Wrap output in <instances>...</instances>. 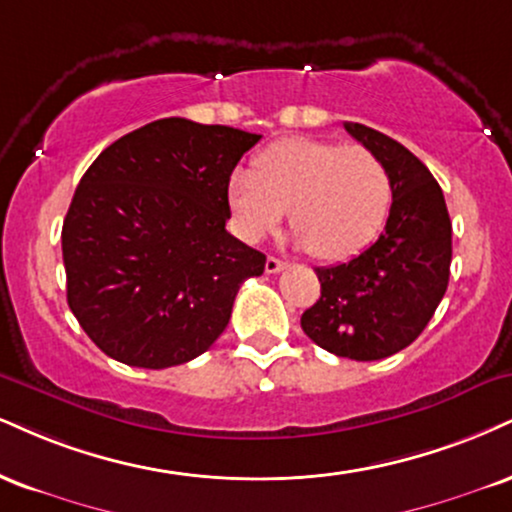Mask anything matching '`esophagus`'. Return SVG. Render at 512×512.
<instances>
[{
  "label": "esophagus",
  "mask_w": 512,
  "mask_h": 512,
  "mask_svg": "<svg viewBox=\"0 0 512 512\" xmlns=\"http://www.w3.org/2000/svg\"><path fill=\"white\" fill-rule=\"evenodd\" d=\"M286 269V262L276 260V257H267V262H264V272L267 274H279Z\"/></svg>",
  "instance_id": "esophagus-1"
}]
</instances>
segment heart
<instances>
[{
    "label": "heart",
    "instance_id": "1",
    "mask_svg": "<svg viewBox=\"0 0 512 512\" xmlns=\"http://www.w3.org/2000/svg\"><path fill=\"white\" fill-rule=\"evenodd\" d=\"M233 229L250 243L269 236L288 209L298 243L322 262L355 257L389 219L393 188L381 159L362 145L291 138L260 152L226 186Z\"/></svg>",
    "mask_w": 512,
    "mask_h": 512
}]
</instances>
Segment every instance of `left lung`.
<instances>
[{
    "label": "left lung",
    "instance_id": "8db88e82",
    "mask_svg": "<svg viewBox=\"0 0 512 512\" xmlns=\"http://www.w3.org/2000/svg\"><path fill=\"white\" fill-rule=\"evenodd\" d=\"M343 126L384 162L391 212L377 243L315 269L322 295L300 326L319 348L369 362L408 348L434 317L451 276V217L432 171L408 147L362 123Z\"/></svg>",
    "mask_w": 512,
    "mask_h": 512
}]
</instances>
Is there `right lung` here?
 <instances>
[{
    "mask_svg": "<svg viewBox=\"0 0 512 512\" xmlns=\"http://www.w3.org/2000/svg\"><path fill=\"white\" fill-rule=\"evenodd\" d=\"M260 138L171 116L123 135L90 164L61 252L71 312L104 355L164 369L221 336L240 283L267 262L226 231V186Z\"/></svg>",
    "mask_w": 512,
    "mask_h": 512,
    "instance_id": "obj_1",
    "label": "right lung"
}]
</instances>
